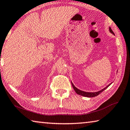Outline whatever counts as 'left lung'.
<instances>
[{
	"label": "left lung",
	"instance_id": "1",
	"mask_svg": "<svg viewBox=\"0 0 130 130\" xmlns=\"http://www.w3.org/2000/svg\"><path fill=\"white\" fill-rule=\"evenodd\" d=\"M109 31H110V33L112 34V35H115L114 32H113V31H112V30H111V29L110 28V27L109 28ZM112 82L110 84H109L108 85H107V86H106L105 88H103V89H101V90H99V91H98V92H87L83 91V90H81L79 89H78V88H77L75 86V85H73V83L71 82L72 85V87H73V89L75 90V92L76 93H77V94H79V95H82V96L87 97H94L97 96V95H98L101 93L102 92H103L104 90L106 89L107 88H108V87L110 86V85L112 84Z\"/></svg>",
	"mask_w": 130,
	"mask_h": 130
}]
</instances>
